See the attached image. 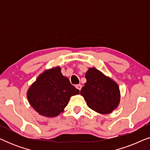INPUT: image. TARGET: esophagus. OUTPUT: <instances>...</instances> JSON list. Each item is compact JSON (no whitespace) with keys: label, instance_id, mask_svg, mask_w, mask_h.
I'll use <instances>...</instances> for the list:
<instances>
[{"label":"esophagus","instance_id":"obj_1","mask_svg":"<svg viewBox=\"0 0 150 150\" xmlns=\"http://www.w3.org/2000/svg\"><path fill=\"white\" fill-rule=\"evenodd\" d=\"M76 88L77 89H79V91H81V88H82V86H81V85H80V84H79V85H76Z\"/></svg>","mask_w":150,"mask_h":150}]
</instances>
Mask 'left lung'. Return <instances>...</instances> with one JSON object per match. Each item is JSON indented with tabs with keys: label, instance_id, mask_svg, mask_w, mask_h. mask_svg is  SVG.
Here are the masks:
<instances>
[{
	"label": "left lung",
	"instance_id": "1",
	"mask_svg": "<svg viewBox=\"0 0 150 150\" xmlns=\"http://www.w3.org/2000/svg\"><path fill=\"white\" fill-rule=\"evenodd\" d=\"M85 78L87 82L81 90V95L87 106L100 114L111 113L120 102L117 83L96 67L89 68Z\"/></svg>",
	"mask_w": 150,
	"mask_h": 150
}]
</instances>
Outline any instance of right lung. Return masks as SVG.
Segmentation results:
<instances>
[{
  "mask_svg": "<svg viewBox=\"0 0 150 150\" xmlns=\"http://www.w3.org/2000/svg\"><path fill=\"white\" fill-rule=\"evenodd\" d=\"M59 66L40 74L26 92L28 101L40 115L54 117L64 111L71 96L79 94Z\"/></svg>",
  "mask_w": 150,
  "mask_h": 150,
  "instance_id": "obj_1",
  "label": "right lung"
}]
</instances>
